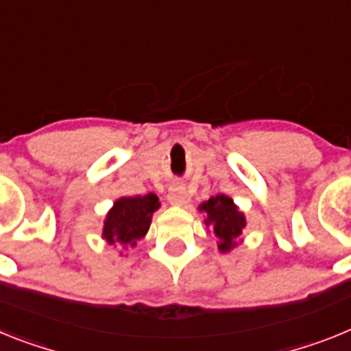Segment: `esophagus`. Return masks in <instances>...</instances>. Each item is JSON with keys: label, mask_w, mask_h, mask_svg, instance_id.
<instances>
[{"label": "esophagus", "mask_w": 351, "mask_h": 351, "mask_svg": "<svg viewBox=\"0 0 351 351\" xmlns=\"http://www.w3.org/2000/svg\"><path fill=\"white\" fill-rule=\"evenodd\" d=\"M167 201H169L171 205L185 206L189 203V196L185 194L184 187H180V185H171V187H169V193H167Z\"/></svg>", "instance_id": "obj_1"}]
</instances>
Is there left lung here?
<instances>
[{
    "label": "left lung",
    "instance_id": "obj_1",
    "mask_svg": "<svg viewBox=\"0 0 351 351\" xmlns=\"http://www.w3.org/2000/svg\"><path fill=\"white\" fill-rule=\"evenodd\" d=\"M199 210L206 213L205 224L217 237L219 251L228 252L239 245L240 234L245 228V217L231 197L224 194L212 196L203 205H199Z\"/></svg>",
    "mask_w": 351,
    "mask_h": 351
}]
</instances>
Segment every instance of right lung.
<instances>
[{
  "label": "right lung",
  "instance_id": "add662e5",
  "mask_svg": "<svg viewBox=\"0 0 351 351\" xmlns=\"http://www.w3.org/2000/svg\"><path fill=\"white\" fill-rule=\"evenodd\" d=\"M160 206L155 194L120 197L114 201L104 221L102 239L111 245L134 247L150 230L152 215Z\"/></svg>",
  "mask_w": 351,
  "mask_h": 351
}]
</instances>
